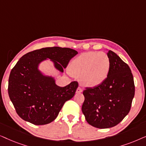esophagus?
Instances as JSON below:
<instances>
[{
  "label": "esophagus",
  "mask_w": 146,
  "mask_h": 146,
  "mask_svg": "<svg viewBox=\"0 0 146 146\" xmlns=\"http://www.w3.org/2000/svg\"><path fill=\"white\" fill-rule=\"evenodd\" d=\"M82 91H83L82 88L80 87H78L76 90V93H81V92H82Z\"/></svg>",
  "instance_id": "obj_1"
}]
</instances>
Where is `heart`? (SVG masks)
Listing matches in <instances>:
<instances>
[{
  "label": "heart",
  "instance_id": "1",
  "mask_svg": "<svg viewBox=\"0 0 146 146\" xmlns=\"http://www.w3.org/2000/svg\"><path fill=\"white\" fill-rule=\"evenodd\" d=\"M111 64L106 54L100 52H84L72 61L70 72L80 77L81 82L87 87L102 84L108 76Z\"/></svg>",
  "mask_w": 146,
  "mask_h": 146
}]
</instances>
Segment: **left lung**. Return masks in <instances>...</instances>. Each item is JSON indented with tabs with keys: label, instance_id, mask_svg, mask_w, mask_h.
Returning a JSON list of instances; mask_svg holds the SVG:
<instances>
[{
	"label": "left lung",
	"instance_id": "1",
	"mask_svg": "<svg viewBox=\"0 0 146 146\" xmlns=\"http://www.w3.org/2000/svg\"><path fill=\"white\" fill-rule=\"evenodd\" d=\"M111 67L100 85L86 88L82 111L87 122L97 128L115 126L127 115L135 94L133 77L129 66L111 50L107 53Z\"/></svg>",
	"mask_w": 146,
	"mask_h": 146
}]
</instances>
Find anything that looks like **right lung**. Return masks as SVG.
<instances>
[{
	"label": "right lung",
	"instance_id": "obj_1",
	"mask_svg": "<svg viewBox=\"0 0 146 146\" xmlns=\"http://www.w3.org/2000/svg\"><path fill=\"white\" fill-rule=\"evenodd\" d=\"M77 54L69 48L48 47L30 52L20 58L10 74L8 92L22 119L35 125H44L56 118L64 104L74 96L78 83L74 81L60 87L54 78L42 74L38 65L49 58L63 72Z\"/></svg>",
	"mask_w": 146,
	"mask_h": 146
}]
</instances>
